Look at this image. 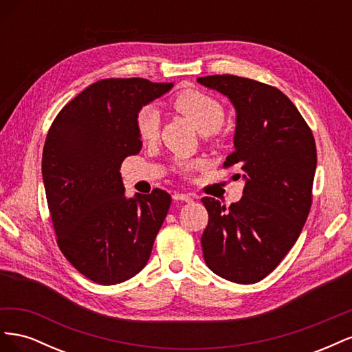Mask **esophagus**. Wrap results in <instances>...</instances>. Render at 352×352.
Wrapping results in <instances>:
<instances>
[{"label": "esophagus", "mask_w": 352, "mask_h": 352, "mask_svg": "<svg viewBox=\"0 0 352 352\" xmlns=\"http://www.w3.org/2000/svg\"><path fill=\"white\" fill-rule=\"evenodd\" d=\"M173 199H176V201H184V202H192V201H194V198L190 197V195H188V194H179V192H176V194L173 195Z\"/></svg>", "instance_id": "1"}]
</instances>
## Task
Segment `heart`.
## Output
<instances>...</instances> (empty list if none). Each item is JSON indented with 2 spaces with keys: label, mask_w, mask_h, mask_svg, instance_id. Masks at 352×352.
I'll use <instances>...</instances> for the list:
<instances>
[{
  "label": "heart",
  "mask_w": 352,
  "mask_h": 352,
  "mask_svg": "<svg viewBox=\"0 0 352 352\" xmlns=\"http://www.w3.org/2000/svg\"><path fill=\"white\" fill-rule=\"evenodd\" d=\"M173 107L192 122L201 133L216 132L225 120V109L210 95L199 91H184L173 100ZM136 129L144 141H153L160 131V113L157 107L148 104L136 116ZM194 163H180V167L188 170Z\"/></svg>",
  "instance_id": "heart-1"
}]
</instances>
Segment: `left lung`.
<instances>
[{"mask_svg": "<svg viewBox=\"0 0 352 352\" xmlns=\"http://www.w3.org/2000/svg\"><path fill=\"white\" fill-rule=\"evenodd\" d=\"M198 83L225 95L236 111V164L245 180L242 198L229 207L201 201L208 225L201 236L208 269L220 278L251 285L272 273L294 247L311 207L317 164L314 136L294 102L257 80L214 74Z\"/></svg>", "mask_w": 352, "mask_h": 352, "instance_id": "8db88e82", "label": "left lung"}]
</instances>
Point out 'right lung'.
I'll use <instances>...</instances> for the list:
<instances>
[{
  "instance_id": "add662e5",
  "label": "right lung",
  "mask_w": 352,
  "mask_h": 352,
  "mask_svg": "<svg viewBox=\"0 0 352 352\" xmlns=\"http://www.w3.org/2000/svg\"><path fill=\"white\" fill-rule=\"evenodd\" d=\"M172 88L141 78L95 82L50 127L42 179L52 226L65 257L92 282L122 283L150 258L172 197L154 189L127 198L120 166L142 148L138 113Z\"/></svg>"
}]
</instances>
